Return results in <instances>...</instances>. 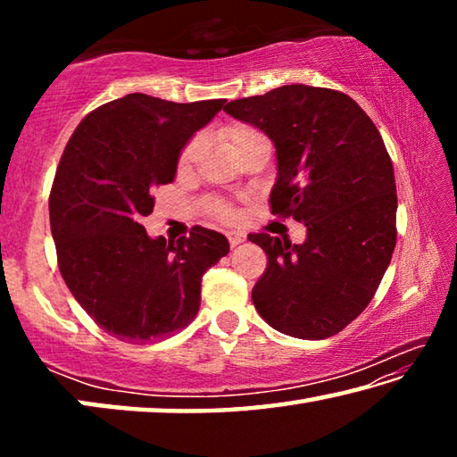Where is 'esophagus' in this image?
Listing matches in <instances>:
<instances>
[{"label":"esophagus","instance_id":"esophagus-1","mask_svg":"<svg viewBox=\"0 0 457 457\" xmlns=\"http://www.w3.org/2000/svg\"><path fill=\"white\" fill-rule=\"evenodd\" d=\"M228 242H229L231 247H236L237 244L244 242V236L242 234H234V231H231V234H228Z\"/></svg>","mask_w":457,"mask_h":457}]
</instances>
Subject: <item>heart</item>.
Returning <instances> with one entry per match:
<instances>
[{
    "label": "heart",
    "mask_w": 457,
    "mask_h": 457,
    "mask_svg": "<svg viewBox=\"0 0 457 457\" xmlns=\"http://www.w3.org/2000/svg\"><path fill=\"white\" fill-rule=\"evenodd\" d=\"M221 141L223 145L228 146V151L237 157V154H242L244 151L250 149L253 145H260V143H268L266 137L262 135V130H258L256 127L252 125H245V122H234V125H228L226 129L221 130ZM197 153H199V143L197 141H191L183 146V151L179 154V169L181 171H187V169L195 163L197 159ZM218 215L223 220H229L231 218V212L226 210V207H220Z\"/></svg>",
    "instance_id": "b5f03b06"
}]
</instances>
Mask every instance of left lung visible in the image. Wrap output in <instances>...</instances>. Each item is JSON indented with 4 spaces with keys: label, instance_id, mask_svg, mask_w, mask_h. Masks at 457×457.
<instances>
[{
    "label": "left lung",
    "instance_id": "left-lung-1",
    "mask_svg": "<svg viewBox=\"0 0 457 457\" xmlns=\"http://www.w3.org/2000/svg\"><path fill=\"white\" fill-rule=\"evenodd\" d=\"M223 111L270 137L272 213L306 226L304 244L247 236L268 256L253 306L284 335H337L365 311L395 250L397 189L381 135L345 92L306 84L231 100Z\"/></svg>",
    "mask_w": 457,
    "mask_h": 457
}]
</instances>
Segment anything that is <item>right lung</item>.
I'll return each mask as SVG.
<instances>
[{
  "instance_id": "right-lung-1",
  "label": "right lung",
  "mask_w": 457,
  "mask_h": 457,
  "mask_svg": "<svg viewBox=\"0 0 457 457\" xmlns=\"http://www.w3.org/2000/svg\"><path fill=\"white\" fill-rule=\"evenodd\" d=\"M223 103L135 92L84 117L62 153L50 191L60 274L108 335L143 345L183 330L197 316L201 278L229 252L213 229L167 242L141 223L153 191L175 179L183 146Z\"/></svg>"
}]
</instances>
